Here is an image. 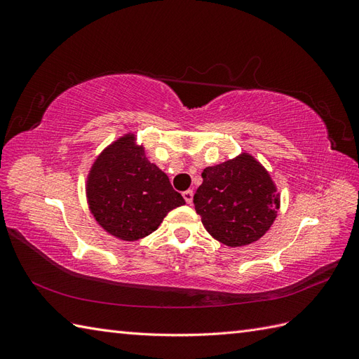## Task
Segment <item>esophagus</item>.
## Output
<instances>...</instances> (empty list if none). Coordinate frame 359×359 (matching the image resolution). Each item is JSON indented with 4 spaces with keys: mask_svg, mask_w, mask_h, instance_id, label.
<instances>
[{
    "mask_svg": "<svg viewBox=\"0 0 359 359\" xmlns=\"http://www.w3.org/2000/svg\"><path fill=\"white\" fill-rule=\"evenodd\" d=\"M193 194H194L193 190H186V191H182V198L187 203H191L193 202Z\"/></svg>",
    "mask_w": 359,
    "mask_h": 359,
    "instance_id": "obj_1",
    "label": "esophagus"
}]
</instances>
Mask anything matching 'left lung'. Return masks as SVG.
Returning <instances> with one entry per match:
<instances>
[{
  "label": "left lung",
  "mask_w": 359,
  "mask_h": 359,
  "mask_svg": "<svg viewBox=\"0 0 359 359\" xmlns=\"http://www.w3.org/2000/svg\"><path fill=\"white\" fill-rule=\"evenodd\" d=\"M202 178L193 198L194 210L217 241L243 247L266 233L277 217L280 198L259 161L244 153L203 169Z\"/></svg>",
  "instance_id": "left-lung-1"
}]
</instances>
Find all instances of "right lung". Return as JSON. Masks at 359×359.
Segmentation results:
<instances>
[{"label": "right lung", "instance_id": "add662e5", "mask_svg": "<svg viewBox=\"0 0 359 359\" xmlns=\"http://www.w3.org/2000/svg\"><path fill=\"white\" fill-rule=\"evenodd\" d=\"M86 198L97 223L124 241L153 233L170 210L186 203L133 135L118 139L94 161Z\"/></svg>", "mask_w": 359, "mask_h": 359}]
</instances>
